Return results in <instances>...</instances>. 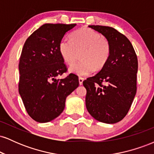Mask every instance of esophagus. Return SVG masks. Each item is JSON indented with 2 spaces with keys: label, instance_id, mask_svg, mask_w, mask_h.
<instances>
[{
  "label": "esophagus",
  "instance_id": "1",
  "mask_svg": "<svg viewBox=\"0 0 154 154\" xmlns=\"http://www.w3.org/2000/svg\"><path fill=\"white\" fill-rule=\"evenodd\" d=\"M83 81H84V79H83L82 77H79V85H82Z\"/></svg>",
  "mask_w": 154,
  "mask_h": 154
}]
</instances>
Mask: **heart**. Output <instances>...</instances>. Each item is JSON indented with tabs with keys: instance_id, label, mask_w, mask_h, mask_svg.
<instances>
[{
	"instance_id": "heart-1",
	"label": "heart",
	"mask_w": 154,
	"mask_h": 154,
	"mask_svg": "<svg viewBox=\"0 0 154 154\" xmlns=\"http://www.w3.org/2000/svg\"><path fill=\"white\" fill-rule=\"evenodd\" d=\"M71 40L63 39L60 41L59 51L63 61L72 65L75 61L77 53L82 51L79 62L70 67L72 73L86 76L95 69L105 66L111 53L110 44L99 33L89 28H81L71 35Z\"/></svg>"
}]
</instances>
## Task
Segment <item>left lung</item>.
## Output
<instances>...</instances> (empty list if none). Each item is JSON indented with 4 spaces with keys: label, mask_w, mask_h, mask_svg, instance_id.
Instances as JSON below:
<instances>
[{
    "label": "left lung",
    "mask_w": 154,
    "mask_h": 154,
    "mask_svg": "<svg viewBox=\"0 0 154 154\" xmlns=\"http://www.w3.org/2000/svg\"><path fill=\"white\" fill-rule=\"evenodd\" d=\"M110 44L109 60L101 70L83 82L88 112L101 122L114 124L128 114L137 90V59L131 43L110 26L90 25Z\"/></svg>",
    "instance_id": "obj_1"
}]
</instances>
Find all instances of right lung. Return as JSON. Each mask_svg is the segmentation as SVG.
<instances>
[{"label":"right lung","mask_w":154,"mask_h":154,"mask_svg":"<svg viewBox=\"0 0 154 154\" xmlns=\"http://www.w3.org/2000/svg\"><path fill=\"white\" fill-rule=\"evenodd\" d=\"M75 24H45L26 39L19 70V93L35 121L48 122L63 112L66 98L79 86L77 76L57 77L66 72L59 45Z\"/></svg>","instance_id":"1"}]
</instances>
